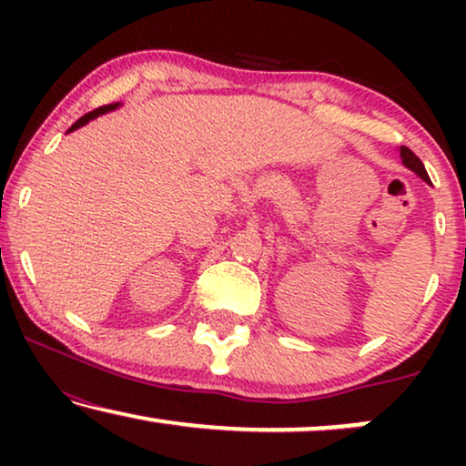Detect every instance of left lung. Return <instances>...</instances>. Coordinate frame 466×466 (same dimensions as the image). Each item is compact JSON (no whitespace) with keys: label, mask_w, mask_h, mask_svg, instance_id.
Listing matches in <instances>:
<instances>
[{"label":"left lung","mask_w":466,"mask_h":466,"mask_svg":"<svg viewBox=\"0 0 466 466\" xmlns=\"http://www.w3.org/2000/svg\"><path fill=\"white\" fill-rule=\"evenodd\" d=\"M399 152H400V161H403V165H405L407 169H411L413 174L422 177L424 182H431V177H429V174H426L422 161H420V158H418L416 155H413V152H411L410 148H405V146H400Z\"/></svg>","instance_id":"8db88e82"}]
</instances>
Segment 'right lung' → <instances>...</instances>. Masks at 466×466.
<instances>
[{
    "instance_id": "obj_1",
    "label": "right lung",
    "mask_w": 466,
    "mask_h": 466,
    "mask_svg": "<svg viewBox=\"0 0 466 466\" xmlns=\"http://www.w3.org/2000/svg\"><path fill=\"white\" fill-rule=\"evenodd\" d=\"M120 104H110V106H101V107H97V110H93V112H88V114H85V116L82 118H78L76 120V123L69 127L67 129V133H72V131H76V129H80V127H85L88 120H93V118H97V116H101V114H106V112H112V110H116Z\"/></svg>"
}]
</instances>
